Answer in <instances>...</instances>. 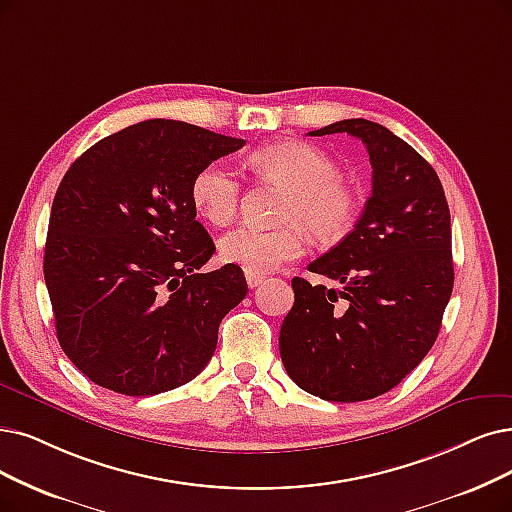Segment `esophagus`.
Here are the masks:
<instances>
[{
    "label": "esophagus",
    "mask_w": 512,
    "mask_h": 512,
    "mask_svg": "<svg viewBox=\"0 0 512 512\" xmlns=\"http://www.w3.org/2000/svg\"><path fill=\"white\" fill-rule=\"evenodd\" d=\"M245 281H248V288H258V285H262L264 277L262 275H254V273H245Z\"/></svg>",
    "instance_id": "obj_1"
}]
</instances>
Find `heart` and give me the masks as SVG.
<instances>
[{
	"mask_svg": "<svg viewBox=\"0 0 512 512\" xmlns=\"http://www.w3.org/2000/svg\"><path fill=\"white\" fill-rule=\"evenodd\" d=\"M252 170L264 180L288 191L279 220L285 227L258 231L239 227L220 241V258L245 273L264 275L296 260L306 250V233L332 245L349 235L359 218L361 201L342 180L340 163L309 142H275L250 155ZM237 174L212 161L191 182V201L197 214L214 227L229 224L239 206Z\"/></svg>",
	"mask_w": 512,
	"mask_h": 512,
	"instance_id": "b5f03b06",
	"label": "heart"
}]
</instances>
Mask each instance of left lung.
<instances>
[{"label": "left lung", "mask_w": 512, "mask_h": 512, "mask_svg": "<svg viewBox=\"0 0 512 512\" xmlns=\"http://www.w3.org/2000/svg\"><path fill=\"white\" fill-rule=\"evenodd\" d=\"M311 136L351 134L372 163V195L355 229L309 264L334 288L292 279L283 319L285 372L325 401L374 399L431 351L454 288L452 227L441 180L416 149L367 119Z\"/></svg>", "instance_id": "1"}]
</instances>
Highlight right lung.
<instances>
[{
  "label": "right lung",
  "instance_id": "add662e5",
  "mask_svg": "<svg viewBox=\"0 0 512 512\" xmlns=\"http://www.w3.org/2000/svg\"><path fill=\"white\" fill-rule=\"evenodd\" d=\"M243 145L147 119L98 140L60 180L44 277L58 342L98 386L159 395L212 359L218 325L248 283L235 264L199 273L216 245L195 220L191 182Z\"/></svg>",
  "mask_w": 512,
  "mask_h": 512
}]
</instances>
